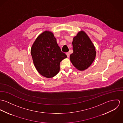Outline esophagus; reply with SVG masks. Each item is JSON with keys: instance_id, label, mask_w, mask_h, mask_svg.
Returning <instances> with one entry per match:
<instances>
[{"instance_id": "obj_1", "label": "esophagus", "mask_w": 123, "mask_h": 123, "mask_svg": "<svg viewBox=\"0 0 123 123\" xmlns=\"http://www.w3.org/2000/svg\"><path fill=\"white\" fill-rule=\"evenodd\" d=\"M66 54L67 55V57H70V53H69V52L66 53Z\"/></svg>"}]
</instances>
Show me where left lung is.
Listing matches in <instances>:
<instances>
[{"mask_svg":"<svg viewBox=\"0 0 123 123\" xmlns=\"http://www.w3.org/2000/svg\"><path fill=\"white\" fill-rule=\"evenodd\" d=\"M73 51L70 56V62L78 70L87 69L95 59L96 52L95 47L83 31L78 32L72 41Z\"/></svg>","mask_w":123,"mask_h":123,"instance_id":"8db88e82","label":"left lung"}]
</instances>
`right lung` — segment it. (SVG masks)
<instances>
[{
    "label": "right lung",
    "instance_id": "1",
    "mask_svg": "<svg viewBox=\"0 0 123 123\" xmlns=\"http://www.w3.org/2000/svg\"><path fill=\"white\" fill-rule=\"evenodd\" d=\"M31 54L37 71L47 78L58 73L60 62L67 58L61 51L53 34L49 31L43 32L37 37L32 46Z\"/></svg>",
    "mask_w": 123,
    "mask_h": 123
}]
</instances>
